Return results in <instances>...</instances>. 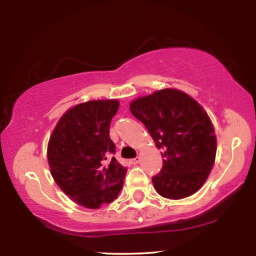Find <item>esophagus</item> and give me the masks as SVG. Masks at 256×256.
I'll return each mask as SVG.
<instances>
[{"label":"esophagus","instance_id":"esophagus-1","mask_svg":"<svg viewBox=\"0 0 256 256\" xmlns=\"http://www.w3.org/2000/svg\"><path fill=\"white\" fill-rule=\"evenodd\" d=\"M130 162H131L132 164H139V162H140V158H139V156H136L134 159H132L131 161H130Z\"/></svg>","mask_w":256,"mask_h":256}]
</instances>
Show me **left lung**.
Returning <instances> with one entry per match:
<instances>
[{
  "label": "left lung",
  "instance_id": "obj_1",
  "mask_svg": "<svg viewBox=\"0 0 256 256\" xmlns=\"http://www.w3.org/2000/svg\"><path fill=\"white\" fill-rule=\"evenodd\" d=\"M130 110L162 150V168L152 178L156 192L172 200L195 194L206 181L217 150L203 108L186 92L164 89L133 100Z\"/></svg>",
  "mask_w": 256,
  "mask_h": 256
}]
</instances>
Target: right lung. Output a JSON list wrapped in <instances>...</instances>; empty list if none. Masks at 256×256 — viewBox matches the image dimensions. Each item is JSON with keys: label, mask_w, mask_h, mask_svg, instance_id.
<instances>
[{"label": "right lung", "mask_w": 256, "mask_h": 256, "mask_svg": "<svg viewBox=\"0 0 256 256\" xmlns=\"http://www.w3.org/2000/svg\"><path fill=\"white\" fill-rule=\"evenodd\" d=\"M117 100H89L67 111L50 138L48 159L60 189L74 202L98 208L117 198L128 169L112 156L111 120Z\"/></svg>", "instance_id": "right-lung-1"}]
</instances>
